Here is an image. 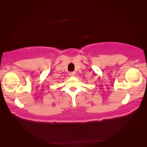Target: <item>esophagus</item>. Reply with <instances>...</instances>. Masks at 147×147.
Here are the masks:
<instances>
[{
	"instance_id": "1",
	"label": "esophagus",
	"mask_w": 147,
	"mask_h": 147,
	"mask_svg": "<svg viewBox=\"0 0 147 147\" xmlns=\"http://www.w3.org/2000/svg\"><path fill=\"white\" fill-rule=\"evenodd\" d=\"M75 72H69V75L70 76H75Z\"/></svg>"
}]
</instances>
